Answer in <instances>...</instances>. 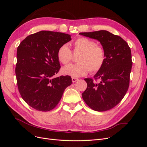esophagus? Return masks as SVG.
Listing matches in <instances>:
<instances>
[{"label":"esophagus","instance_id":"obj_1","mask_svg":"<svg viewBox=\"0 0 147 147\" xmlns=\"http://www.w3.org/2000/svg\"><path fill=\"white\" fill-rule=\"evenodd\" d=\"M78 80V78H75V77H72V81L73 83L76 82Z\"/></svg>","mask_w":147,"mask_h":147}]
</instances>
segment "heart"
I'll return each instance as SVG.
<instances>
[{
  "label": "heart",
  "mask_w": 147,
  "mask_h": 147,
  "mask_svg": "<svg viewBox=\"0 0 147 147\" xmlns=\"http://www.w3.org/2000/svg\"><path fill=\"white\" fill-rule=\"evenodd\" d=\"M74 52H80L78 57V63L69 65L62 72L73 77L86 75L90 72L96 73L100 70L105 61L104 48L97 45L96 42L86 37H79L73 43ZM57 57L62 64H69L72 59V53L67 44L61 45L57 50Z\"/></svg>",
  "instance_id": "b5f03b06"
}]
</instances>
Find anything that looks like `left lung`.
<instances>
[{
    "label": "left lung",
    "instance_id": "obj_1",
    "mask_svg": "<svg viewBox=\"0 0 147 147\" xmlns=\"http://www.w3.org/2000/svg\"><path fill=\"white\" fill-rule=\"evenodd\" d=\"M79 34L99 41L105 53L104 64L94 76L95 81L84 79L87 88L82 93L83 99L97 112L112 109L123 99L129 86L132 65L130 47L121 37L107 30Z\"/></svg>",
    "mask_w": 147,
    "mask_h": 147
}]
</instances>
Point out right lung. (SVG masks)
<instances>
[{
    "instance_id": "1",
    "label": "right lung",
    "mask_w": 147,
    "mask_h": 147,
    "mask_svg": "<svg viewBox=\"0 0 147 147\" xmlns=\"http://www.w3.org/2000/svg\"><path fill=\"white\" fill-rule=\"evenodd\" d=\"M70 40L69 34L42 30L29 35L18 47V88L22 98L33 109L51 110L59 103L65 89L72 84L69 75L53 78L61 68L57 50Z\"/></svg>"
}]
</instances>
